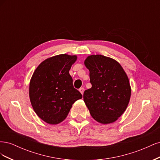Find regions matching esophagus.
Here are the masks:
<instances>
[{
  "mask_svg": "<svg viewBox=\"0 0 160 160\" xmlns=\"http://www.w3.org/2000/svg\"><path fill=\"white\" fill-rule=\"evenodd\" d=\"M79 91L81 92V93L83 95V92H84V88H81L80 89H79Z\"/></svg>",
  "mask_w": 160,
  "mask_h": 160,
  "instance_id": "esophagus-1",
  "label": "esophagus"
}]
</instances>
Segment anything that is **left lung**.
Returning <instances> with one entry per match:
<instances>
[{"mask_svg":"<svg viewBox=\"0 0 160 160\" xmlns=\"http://www.w3.org/2000/svg\"><path fill=\"white\" fill-rule=\"evenodd\" d=\"M84 63L92 87L84 91L83 99L91 115L103 124L115 122L129 102L131 87L126 73L118 61L101 55L88 57Z\"/></svg>","mask_w":160,"mask_h":160,"instance_id":"1","label":"left lung"}]
</instances>
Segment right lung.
Wrapping results in <instances>:
<instances>
[{
  "label": "right lung",
  "mask_w": 160,
  "mask_h": 160,
  "mask_svg": "<svg viewBox=\"0 0 160 160\" xmlns=\"http://www.w3.org/2000/svg\"><path fill=\"white\" fill-rule=\"evenodd\" d=\"M76 55H59L47 59L33 72L29 85L31 105L37 115L46 123L62 122L77 100L82 98L74 88L69 74Z\"/></svg>",
  "instance_id": "right-lung-1"
}]
</instances>
